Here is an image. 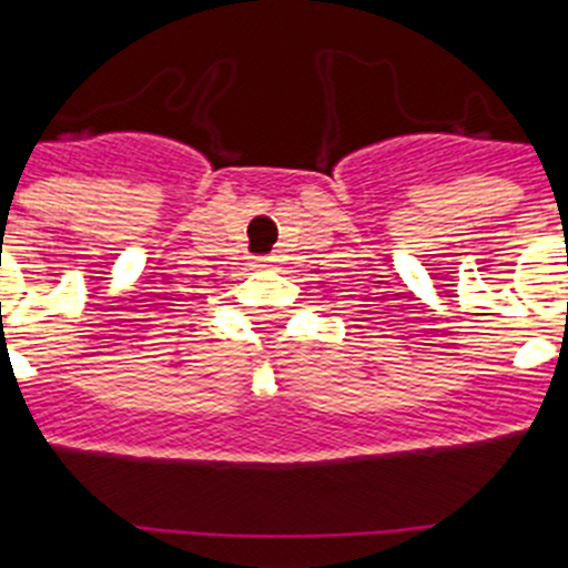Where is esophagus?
I'll list each match as a JSON object with an SVG mask.
<instances>
[{
    "instance_id": "34e87169",
    "label": "esophagus",
    "mask_w": 568,
    "mask_h": 568,
    "mask_svg": "<svg viewBox=\"0 0 568 568\" xmlns=\"http://www.w3.org/2000/svg\"><path fill=\"white\" fill-rule=\"evenodd\" d=\"M273 264H275L273 255H258V258H255V267H273Z\"/></svg>"
}]
</instances>
